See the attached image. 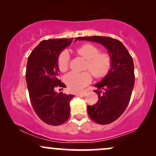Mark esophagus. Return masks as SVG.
Segmentation results:
<instances>
[{"label":"esophagus","instance_id":"34e87169","mask_svg":"<svg viewBox=\"0 0 156 156\" xmlns=\"http://www.w3.org/2000/svg\"><path fill=\"white\" fill-rule=\"evenodd\" d=\"M86 93L85 92H80V93H78V94H76L77 96H85Z\"/></svg>","mask_w":156,"mask_h":156}]
</instances>
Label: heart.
I'll return each mask as SVG.
<instances>
[{"instance_id":"obj_1","label":"heart","mask_w":156,"mask_h":156,"mask_svg":"<svg viewBox=\"0 0 156 156\" xmlns=\"http://www.w3.org/2000/svg\"><path fill=\"white\" fill-rule=\"evenodd\" d=\"M78 55L87 60L85 69H88L97 78L106 76L112 66V58L106 52H101V49L91 43H85L76 49ZM70 55L64 50L58 55L57 64L61 72H66L69 68ZM92 81V74L89 71L78 73L71 72L66 76L65 82L72 92H79Z\"/></svg>"}]
</instances>
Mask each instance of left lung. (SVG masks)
I'll use <instances>...</instances> for the list:
<instances>
[{"label": "left lung", "mask_w": 156, "mask_h": 156, "mask_svg": "<svg viewBox=\"0 0 156 156\" xmlns=\"http://www.w3.org/2000/svg\"><path fill=\"white\" fill-rule=\"evenodd\" d=\"M80 40L99 42L107 48L112 58V66L107 76L94 85L98 94L96 104L88 105L89 117L101 125L117 119L129 103L134 87L135 75L132 56L118 39L107 37H83Z\"/></svg>", "instance_id": "obj_1"}]
</instances>
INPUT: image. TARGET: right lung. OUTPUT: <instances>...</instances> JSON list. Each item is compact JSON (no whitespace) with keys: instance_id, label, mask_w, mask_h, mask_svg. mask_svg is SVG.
Returning a JSON list of instances; mask_svg holds the SVG:
<instances>
[{"instance_id":"1","label":"right lung","mask_w":156,"mask_h":156,"mask_svg":"<svg viewBox=\"0 0 156 156\" xmlns=\"http://www.w3.org/2000/svg\"><path fill=\"white\" fill-rule=\"evenodd\" d=\"M73 42V38L42 40L28 56L26 78L30 101L37 116L48 125H60L69 117V101L75 95L57 93L55 89L66 87L58 78L57 58Z\"/></svg>"}]
</instances>
